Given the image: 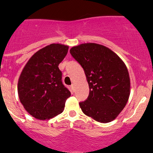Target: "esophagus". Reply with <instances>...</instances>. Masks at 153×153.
Listing matches in <instances>:
<instances>
[{"mask_svg": "<svg viewBox=\"0 0 153 153\" xmlns=\"http://www.w3.org/2000/svg\"><path fill=\"white\" fill-rule=\"evenodd\" d=\"M70 87H71V89L72 90H74V89H75V86H74V84H72L71 86H70Z\"/></svg>", "mask_w": 153, "mask_h": 153, "instance_id": "obj_1", "label": "esophagus"}]
</instances>
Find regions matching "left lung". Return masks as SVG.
<instances>
[{
    "mask_svg": "<svg viewBox=\"0 0 153 153\" xmlns=\"http://www.w3.org/2000/svg\"><path fill=\"white\" fill-rule=\"evenodd\" d=\"M70 52L83 67L89 83V97L79 103L82 111L99 123L113 121L131 92L126 65L111 50L96 43L75 46Z\"/></svg>",
    "mask_w": 153,
    "mask_h": 153,
    "instance_id": "left-lung-1",
    "label": "left lung"
}]
</instances>
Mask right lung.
<instances>
[{
    "instance_id": "obj_1",
    "label": "right lung",
    "mask_w": 153,
    "mask_h": 153,
    "mask_svg": "<svg viewBox=\"0 0 153 153\" xmlns=\"http://www.w3.org/2000/svg\"><path fill=\"white\" fill-rule=\"evenodd\" d=\"M69 47L51 44L35 53L19 78L17 91L20 102L32 117L49 120L60 114L71 93L62 83L59 64Z\"/></svg>"
}]
</instances>
